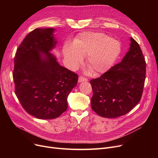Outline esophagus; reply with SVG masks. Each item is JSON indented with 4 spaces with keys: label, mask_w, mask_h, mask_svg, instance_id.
I'll use <instances>...</instances> for the list:
<instances>
[{
    "label": "esophagus",
    "mask_w": 158,
    "mask_h": 158,
    "mask_svg": "<svg viewBox=\"0 0 158 158\" xmlns=\"http://www.w3.org/2000/svg\"><path fill=\"white\" fill-rule=\"evenodd\" d=\"M79 82H82V81H88V79L85 78V77L81 76L79 77Z\"/></svg>",
    "instance_id": "obj_1"
}]
</instances>
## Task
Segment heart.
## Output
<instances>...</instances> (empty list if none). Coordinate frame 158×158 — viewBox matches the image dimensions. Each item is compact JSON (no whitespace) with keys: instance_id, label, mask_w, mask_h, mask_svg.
Returning a JSON list of instances; mask_svg holds the SVG:
<instances>
[{"instance_id":"b5f03b06","label":"heart","mask_w":158,"mask_h":158,"mask_svg":"<svg viewBox=\"0 0 158 158\" xmlns=\"http://www.w3.org/2000/svg\"><path fill=\"white\" fill-rule=\"evenodd\" d=\"M121 52V44L117 40L104 33L86 32L74 41V45H66L63 54L69 67L76 69L87 56V64L95 73L109 70Z\"/></svg>"}]
</instances>
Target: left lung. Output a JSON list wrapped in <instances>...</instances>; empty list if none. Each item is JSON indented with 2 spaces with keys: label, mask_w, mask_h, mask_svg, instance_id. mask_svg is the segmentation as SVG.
I'll use <instances>...</instances> for the list:
<instances>
[{
  "label": "left lung",
  "mask_w": 158,
  "mask_h": 158,
  "mask_svg": "<svg viewBox=\"0 0 158 158\" xmlns=\"http://www.w3.org/2000/svg\"><path fill=\"white\" fill-rule=\"evenodd\" d=\"M129 51L122 61L102 76L89 81L93 89L92 110L104 118H117L129 113L140 101L146 76L142 49L131 38Z\"/></svg>",
  "instance_id": "left-lung-1"
}]
</instances>
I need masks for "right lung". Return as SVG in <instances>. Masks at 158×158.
Segmentation results:
<instances>
[{"mask_svg":"<svg viewBox=\"0 0 158 158\" xmlns=\"http://www.w3.org/2000/svg\"><path fill=\"white\" fill-rule=\"evenodd\" d=\"M54 31L30 32L14 60L15 93L25 111L40 119H54L66 111L68 96L78 81L77 74L60 65L49 52L57 42Z\"/></svg>","mask_w":158,"mask_h":158,"instance_id":"add662e5","label":"right lung"}]
</instances>
